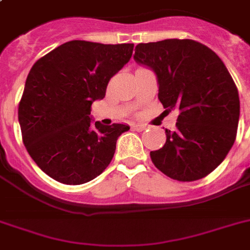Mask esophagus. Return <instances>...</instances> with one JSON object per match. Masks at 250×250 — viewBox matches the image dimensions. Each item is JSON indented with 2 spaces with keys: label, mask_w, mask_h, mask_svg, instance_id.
<instances>
[{
  "label": "esophagus",
  "mask_w": 250,
  "mask_h": 250,
  "mask_svg": "<svg viewBox=\"0 0 250 250\" xmlns=\"http://www.w3.org/2000/svg\"><path fill=\"white\" fill-rule=\"evenodd\" d=\"M132 129H135V131H137V132H141V131H144V129H146V125H132Z\"/></svg>",
  "instance_id": "esophagus-1"
}]
</instances>
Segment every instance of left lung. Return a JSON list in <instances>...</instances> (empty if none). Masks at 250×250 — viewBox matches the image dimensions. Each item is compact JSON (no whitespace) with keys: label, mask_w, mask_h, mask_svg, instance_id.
Masks as SVG:
<instances>
[{"label":"left lung","mask_w":250,"mask_h":250,"mask_svg":"<svg viewBox=\"0 0 250 250\" xmlns=\"http://www.w3.org/2000/svg\"><path fill=\"white\" fill-rule=\"evenodd\" d=\"M133 58L156 72L166 111H179L164 146L150 152L152 162L179 182L205 178L236 139L240 100L232 76L211 49L189 39L139 44Z\"/></svg>","instance_id":"obj_1"}]
</instances>
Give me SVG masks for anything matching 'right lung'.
<instances>
[{"label":"right lung","instance_id":"obj_1","mask_svg":"<svg viewBox=\"0 0 250 250\" xmlns=\"http://www.w3.org/2000/svg\"><path fill=\"white\" fill-rule=\"evenodd\" d=\"M133 44L72 40L41 57L29 71L18 107L23 143L50 178L79 186L109 166L125 125L92 123L90 106L129 61Z\"/></svg>","mask_w":250,"mask_h":250}]
</instances>
